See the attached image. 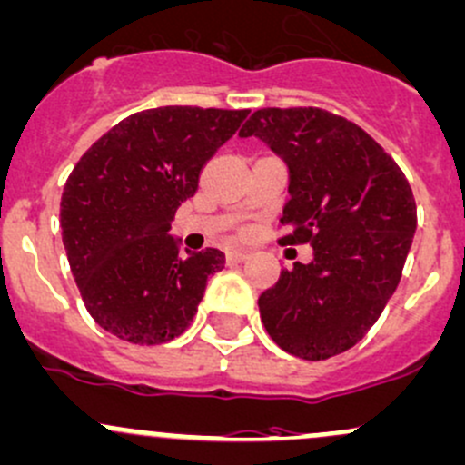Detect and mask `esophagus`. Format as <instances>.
<instances>
[{"label": "esophagus", "instance_id": "esophagus-1", "mask_svg": "<svg viewBox=\"0 0 465 465\" xmlns=\"http://www.w3.org/2000/svg\"><path fill=\"white\" fill-rule=\"evenodd\" d=\"M247 256H249V253L242 252V249H232V252H227V261L229 262H242Z\"/></svg>", "mask_w": 465, "mask_h": 465}]
</instances>
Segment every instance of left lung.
<instances>
[{
	"label": "left lung",
	"instance_id": "1",
	"mask_svg": "<svg viewBox=\"0 0 465 465\" xmlns=\"http://www.w3.org/2000/svg\"><path fill=\"white\" fill-rule=\"evenodd\" d=\"M238 135L261 138L290 169L282 245L314 247L258 298L267 334L305 361L341 354L397 290L417 232L412 189L372 135L325 109H258Z\"/></svg>",
	"mask_w": 465,
	"mask_h": 465
}]
</instances>
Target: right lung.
Wrapping results in <instances>:
<instances>
[{
    "instance_id": "obj_1",
    "label": "right lung",
    "mask_w": 465,
    "mask_h": 465,
    "mask_svg": "<svg viewBox=\"0 0 465 465\" xmlns=\"http://www.w3.org/2000/svg\"><path fill=\"white\" fill-rule=\"evenodd\" d=\"M249 109L160 106L117 122L62 193V241L89 314L117 339L160 345L183 334L224 253H183L169 236L200 171Z\"/></svg>"
}]
</instances>
